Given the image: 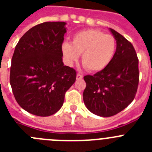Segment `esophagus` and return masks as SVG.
<instances>
[{
  "label": "esophagus",
  "mask_w": 152,
  "mask_h": 152,
  "mask_svg": "<svg viewBox=\"0 0 152 152\" xmlns=\"http://www.w3.org/2000/svg\"><path fill=\"white\" fill-rule=\"evenodd\" d=\"M83 75H80V74H77V79H82Z\"/></svg>",
  "instance_id": "1"
}]
</instances>
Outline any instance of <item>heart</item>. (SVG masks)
Returning a JSON list of instances; mask_svg holds the SVG:
<instances>
[{"label":"heart","instance_id":"1","mask_svg":"<svg viewBox=\"0 0 152 152\" xmlns=\"http://www.w3.org/2000/svg\"><path fill=\"white\" fill-rule=\"evenodd\" d=\"M116 49V41L113 36L93 29L75 33L72 44L64 42L61 45L63 57L67 64H73L81 54L83 66L91 72H100L108 66Z\"/></svg>","mask_w":152,"mask_h":152}]
</instances>
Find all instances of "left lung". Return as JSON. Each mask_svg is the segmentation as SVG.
Segmentation results:
<instances>
[{
  "mask_svg": "<svg viewBox=\"0 0 152 152\" xmlns=\"http://www.w3.org/2000/svg\"><path fill=\"white\" fill-rule=\"evenodd\" d=\"M116 40L113 58L102 71L86 75L83 99L87 108L97 116L119 113L135 98L139 81V58L132 44L113 29Z\"/></svg>",
  "mask_w": 152,
  "mask_h": 152,
  "instance_id": "1",
  "label": "left lung"
}]
</instances>
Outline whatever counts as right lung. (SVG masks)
Masks as SVG:
<instances>
[{
    "instance_id": "1",
    "label": "right lung",
    "mask_w": 152,
    "mask_h": 152,
    "mask_svg": "<svg viewBox=\"0 0 152 152\" xmlns=\"http://www.w3.org/2000/svg\"><path fill=\"white\" fill-rule=\"evenodd\" d=\"M64 25L45 22L33 26L13 52L10 73L13 96L23 110L36 116H49L59 110L76 80V71L62 62Z\"/></svg>"
}]
</instances>
